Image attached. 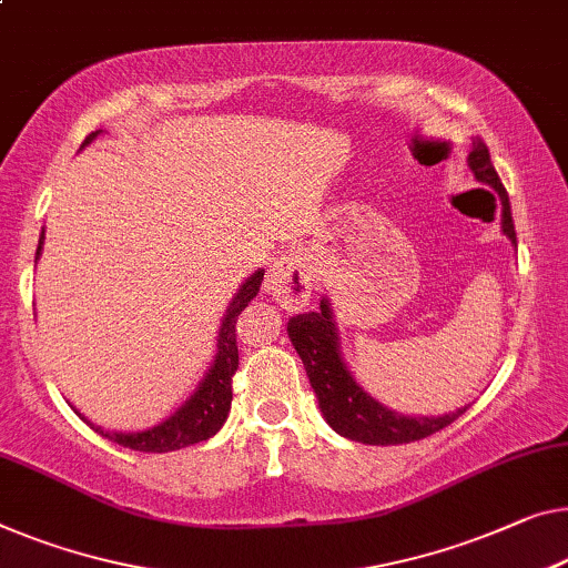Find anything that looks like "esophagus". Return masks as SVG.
<instances>
[{
    "instance_id": "esophagus-1",
    "label": "esophagus",
    "mask_w": 568,
    "mask_h": 568,
    "mask_svg": "<svg viewBox=\"0 0 568 568\" xmlns=\"http://www.w3.org/2000/svg\"><path fill=\"white\" fill-rule=\"evenodd\" d=\"M265 285L283 308L298 311L306 306L313 291L308 252L301 247L287 250L285 255H281L273 265H270Z\"/></svg>"
}]
</instances>
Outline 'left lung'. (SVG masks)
I'll return each instance as SVG.
<instances>
[{"label":"left lung","mask_w":568,"mask_h":568,"mask_svg":"<svg viewBox=\"0 0 568 568\" xmlns=\"http://www.w3.org/2000/svg\"><path fill=\"white\" fill-rule=\"evenodd\" d=\"M469 168L477 181L493 185L497 191L503 203V232L510 236L513 244H518L510 214V199H507L505 185L500 183V175H497L493 160H489V150L481 140L474 142L469 152ZM287 336H291L295 352H298L303 367H306L311 387L318 397L321 413H324L328 426L336 434L352 438V442L372 446L420 442V438L446 428L448 423H454L467 410L462 408L438 418H405L372 400L354 383L349 369L344 367L342 354H338V336L332 321V311H328L326 301H321L318 311L293 316L291 324H287Z\"/></svg>","instance_id":"8db88e82"}]
</instances>
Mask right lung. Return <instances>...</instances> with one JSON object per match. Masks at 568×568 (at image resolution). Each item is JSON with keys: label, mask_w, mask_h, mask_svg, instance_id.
Listing matches in <instances>:
<instances>
[{"label": "right lung", "mask_w": 568, "mask_h": 568, "mask_svg": "<svg viewBox=\"0 0 568 568\" xmlns=\"http://www.w3.org/2000/svg\"><path fill=\"white\" fill-rule=\"evenodd\" d=\"M97 134L99 132H91L89 138L83 140V145H89ZM42 240H45V232L40 234L36 260L40 257ZM262 275L265 273L257 270V273L240 287V293L234 295L230 308H226L222 328H219V352H216L214 367L209 369V375L203 377L199 390L191 395V400L185 403L173 418H168L165 423H160V426H155V428L140 430V434H109V430L97 428L99 434L106 436L109 442L132 448V452H145V454L178 452V448L206 442V438L214 436L216 430L224 426L226 416H230L232 377H234L236 367H240V349H236V334H234L236 316H240V313L247 308V303L260 293Z\"/></svg>", "instance_id": "obj_1"}]
</instances>
